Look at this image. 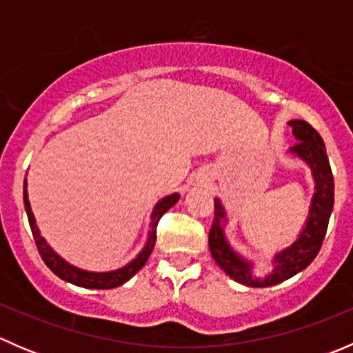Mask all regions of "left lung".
I'll use <instances>...</instances> for the list:
<instances>
[{
    "label": "left lung",
    "mask_w": 353,
    "mask_h": 353,
    "mask_svg": "<svg viewBox=\"0 0 353 353\" xmlns=\"http://www.w3.org/2000/svg\"><path fill=\"white\" fill-rule=\"evenodd\" d=\"M288 124L292 126V134L297 140V143L290 147L288 154L301 159L311 169L312 179H314V194H312L304 229L288 248L273 256L272 272L268 275H252V261L234 251L225 236V225L229 222L227 212L222 201L219 198L215 199V219H213V225L208 236L210 252L216 265L230 279L245 287L263 288L279 285L307 268L321 249L331 212H333L334 183L325 141L321 140L318 131L305 121L292 119Z\"/></svg>",
    "instance_id": "8db88e82"
}]
</instances>
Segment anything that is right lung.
<instances>
[{
    "instance_id": "right-lung-1",
    "label": "right lung",
    "mask_w": 353,
    "mask_h": 353,
    "mask_svg": "<svg viewBox=\"0 0 353 353\" xmlns=\"http://www.w3.org/2000/svg\"><path fill=\"white\" fill-rule=\"evenodd\" d=\"M177 201H179V194L172 193L169 194V196L160 199V201L154 206V212H152L150 215V230H148L147 243H145L143 249L138 252L137 258L131 259V261L128 263V265H124L123 268L112 270V272H87V270H81L70 265V263H68L66 259H63L61 256L48 244V241L41 236V230H39L37 223H35V216L34 213H32L30 201H28L27 179L23 181L25 212H27L28 223H30L32 236H34L35 245H37L39 249V254L44 259L48 268L51 270L54 275H58L59 279L65 280V282H70L73 283V285L83 288H97V290H108V288H116L123 285V283H126L131 276L137 275V273L143 268L145 263L150 258L152 251H154V245L157 241V223H159L160 216H162L167 210L172 208Z\"/></svg>"
}]
</instances>
